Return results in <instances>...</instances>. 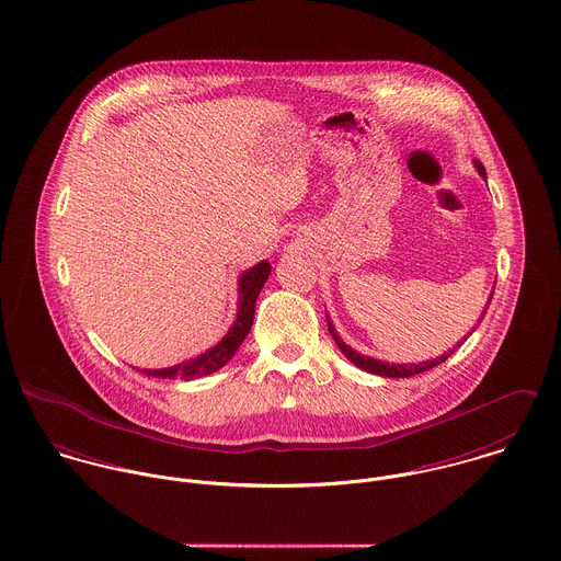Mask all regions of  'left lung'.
Here are the masks:
<instances>
[{"label": "left lung", "mask_w": 561, "mask_h": 561, "mask_svg": "<svg viewBox=\"0 0 561 561\" xmlns=\"http://www.w3.org/2000/svg\"><path fill=\"white\" fill-rule=\"evenodd\" d=\"M476 165H478L481 176L485 179V170H483L481 161L476 160ZM492 294H494V291H492ZM490 300H492V296H490ZM490 300H488V305H490ZM488 305H485L483 313L488 311ZM483 313H481V316H483ZM328 330H330L334 343L339 345V350H341L356 367H360V369H365V371H369V374H376V376H385V378H410V376L423 374V371H427V369L440 365V363L451 354V352H449V354H445V356H440V358H436V360H427V363H419V365H389V363H382V360H374V358H369V356H360L358 352H354L352 347H347V345L336 336V332H334V328H332L330 321H328ZM458 345H460V343H458Z\"/></svg>", "instance_id": "1"}]
</instances>
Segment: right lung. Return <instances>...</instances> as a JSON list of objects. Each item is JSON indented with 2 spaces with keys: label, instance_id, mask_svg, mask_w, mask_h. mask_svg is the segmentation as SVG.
<instances>
[{
  "label": "right lung",
  "instance_id": "right-lung-1",
  "mask_svg": "<svg viewBox=\"0 0 561 561\" xmlns=\"http://www.w3.org/2000/svg\"><path fill=\"white\" fill-rule=\"evenodd\" d=\"M270 265L263 261L259 265H254L252 270H248L240 280V311H238V320L233 323V328L229 330V334L209 352L181 363L176 367L170 369H145L147 376H156V378H181V380H192V378H201V376H209L214 371H218L220 367H225L233 354L238 352L241 341L245 339V334L250 332V325L254 320V305L259 298L261 287L265 285L267 276H270Z\"/></svg>",
  "mask_w": 561,
  "mask_h": 561
}]
</instances>
